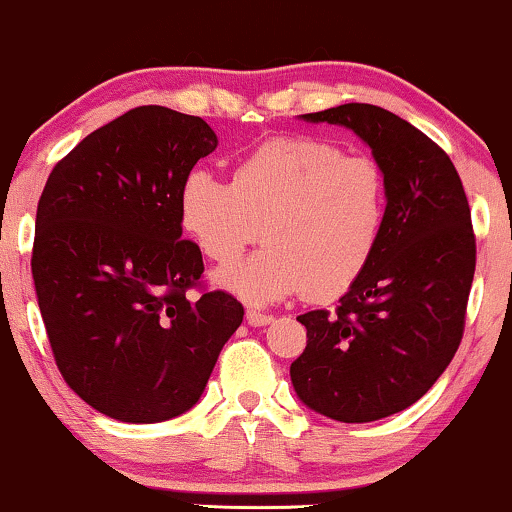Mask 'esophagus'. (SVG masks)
Returning a JSON list of instances; mask_svg holds the SVG:
<instances>
[{"label":"esophagus","mask_w":512,"mask_h":512,"mask_svg":"<svg viewBox=\"0 0 512 512\" xmlns=\"http://www.w3.org/2000/svg\"><path fill=\"white\" fill-rule=\"evenodd\" d=\"M270 321H275L272 314H265V312H258V310H247V324L249 326H268Z\"/></svg>","instance_id":"esophagus-1"}]
</instances>
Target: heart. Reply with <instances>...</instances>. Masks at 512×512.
I'll return each instance as SVG.
<instances>
[{
    "label": "heart",
    "instance_id": "b5f03b06",
    "mask_svg": "<svg viewBox=\"0 0 512 512\" xmlns=\"http://www.w3.org/2000/svg\"><path fill=\"white\" fill-rule=\"evenodd\" d=\"M387 174L375 158L347 156L317 137H277L235 165L233 184L207 170L184 179L181 226L202 254L230 265L270 244L219 284L254 305L307 293L333 300L373 261L387 221Z\"/></svg>",
    "mask_w": 512,
    "mask_h": 512
}]
</instances>
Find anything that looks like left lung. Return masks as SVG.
Here are the masks:
<instances>
[{
	"label": "left lung",
	"mask_w": 512,
	"mask_h": 512,
	"mask_svg": "<svg viewBox=\"0 0 512 512\" xmlns=\"http://www.w3.org/2000/svg\"><path fill=\"white\" fill-rule=\"evenodd\" d=\"M354 130L387 174L389 205L373 261L335 312L312 310L291 363L300 401L345 424L417 403L459 349L475 272V235L452 160L422 130L375 104L303 114Z\"/></svg>",
	"instance_id": "1"
}]
</instances>
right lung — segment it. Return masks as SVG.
<instances>
[{"mask_svg": "<svg viewBox=\"0 0 512 512\" xmlns=\"http://www.w3.org/2000/svg\"><path fill=\"white\" fill-rule=\"evenodd\" d=\"M216 144L200 116L130 109L81 139L39 198L32 277L55 363L118 422L191 410L242 324L230 293L188 296L205 265L181 240L179 193Z\"/></svg>", "mask_w": 512, "mask_h": 512, "instance_id": "add662e5", "label": "right lung"}]
</instances>
